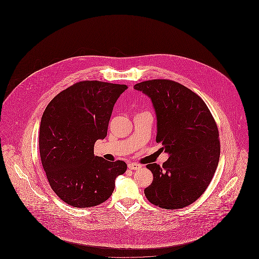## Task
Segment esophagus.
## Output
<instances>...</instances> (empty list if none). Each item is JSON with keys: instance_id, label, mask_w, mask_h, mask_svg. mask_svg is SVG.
Listing matches in <instances>:
<instances>
[{"instance_id": "34e87169", "label": "esophagus", "mask_w": 259, "mask_h": 259, "mask_svg": "<svg viewBox=\"0 0 259 259\" xmlns=\"http://www.w3.org/2000/svg\"><path fill=\"white\" fill-rule=\"evenodd\" d=\"M128 168H129L130 170H138V169H141V168H142V165H141V164H138V163H135V162H130V163L128 164Z\"/></svg>"}]
</instances>
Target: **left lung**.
<instances>
[{
  "instance_id": "obj_1",
  "label": "left lung",
  "mask_w": 259,
  "mask_h": 259,
  "mask_svg": "<svg viewBox=\"0 0 259 259\" xmlns=\"http://www.w3.org/2000/svg\"><path fill=\"white\" fill-rule=\"evenodd\" d=\"M134 88L151 100L156 142L170 155L162 166L147 165L153 181L145 195L163 209L185 208L204 193L217 170L221 155L218 126L205 102L176 81L151 79Z\"/></svg>"
}]
</instances>
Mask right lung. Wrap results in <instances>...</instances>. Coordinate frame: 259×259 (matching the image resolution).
Instances as JSON below:
<instances>
[{
	"mask_svg": "<svg viewBox=\"0 0 259 259\" xmlns=\"http://www.w3.org/2000/svg\"><path fill=\"white\" fill-rule=\"evenodd\" d=\"M128 87L97 80L79 81L50 101L39 126L38 146L52 190L75 208L105 202L124 161L94 155V144L107 136L113 106Z\"/></svg>",
	"mask_w": 259,
	"mask_h": 259,
	"instance_id": "add662e5",
	"label": "right lung"
}]
</instances>
